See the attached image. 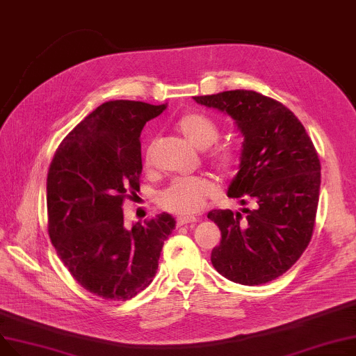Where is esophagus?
<instances>
[{
  "instance_id": "34e87169",
  "label": "esophagus",
  "mask_w": 356,
  "mask_h": 356,
  "mask_svg": "<svg viewBox=\"0 0 356 356\" xmlns=\"http://www.w3.org/2000/svg\"><path fill=\"white\" fill-rule=\"evenodd\" d=\"M198 218L195 217H179L177 218V226H185V225H191V222H196Z\"/></svg>"
}]
</instances>
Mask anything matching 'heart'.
I'll return each mask as SVG.
<instances>
[{"label": "heart", "instance_id": "heart-1", "mask_svg": "<svg viewBox=\"0 0 356 356\" xmlns=\"http://www.w3.org/2000/svg\"><path fill=\"white\" fill-rule=\"evenodd\" d=\"M176 129L196 148L205 149L220 138L218 126L201 113H186L176 120ZM208 161L222 175H232L242 161V148L236 143L218 145L208 154ZM145 164H151V147L145 151ZM216 193V186L205 177H177L158 196V204L170 213L193 216Z\"/></svg>", "mask_w": 356, "mask_h": 356}]
</instances>
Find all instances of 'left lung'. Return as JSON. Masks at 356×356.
Returning a JSON list of instances; mask_svg holds the SVG:
<instances>
[{
	"mask_svg": "<svg viewBox=\"0 0 356 356\" xmlns=\"http://www.w3.org/2000/svg\"><path fill=\"white\" fill-rule=\"evenodd\" d=\"M229 114L243 136L242 161L227 196L255 204L241 213L213 209L208 218L221 230L211 252L226 279L258 286L286 273L307 249L317 216L321 165L298 117L279 101L236 89L193 97Z\"/></svg>",
	"mask_w": 356,
	"mask_h": 356,
	"instance_id": "obj_1",
	"label": "left lung"
}]
</instances>
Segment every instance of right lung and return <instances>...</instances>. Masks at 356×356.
I'll return each mask as SVG.
<instances>
[{
  "label": "right lung",
  "instance_id": "obj_1",
  "mask_svg": "<svg viewBox=\"0 0 356 356\" xmlns=\"http://www.w3.org/2000/svg\"><path fill=\"white\" fill-rule=\"evenodd\" d=\"M167 105L101 104L63 139L47 179L48 233L76 282L107 300H127L158 270L176 220L158 214L129 227L123 202L139 189L140 131Z\"/></svg>",
  "mask_w": 356,
  "mask_h": 356
}]
</instances>
